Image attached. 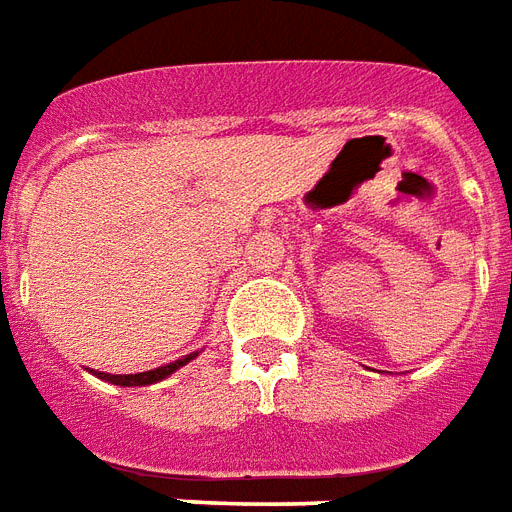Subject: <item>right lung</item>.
<instances>
[{
	"instance_id": "obj_1",
	"label": "right lung",
	"mask_w": 512,
	"mask_h": 512,
	"mask_svg": "<svg viewBox=\"0 0 512 512\" xmlns=\"http://www.w3.org/2000/svg\"><path fill=\"white\" fill-rule=\"evenodd\" d=\"M198 357V351L193 354H185V357H179V360L169 362V365H161V368L155 370H144V373H126V376H115V373H104V370H91L93 376L101 378V381H107V384H115V386H150V384H158L163 378H169L171 373H177L182 365H187L190 360Z\"/></svg>"
}]
</instances>
